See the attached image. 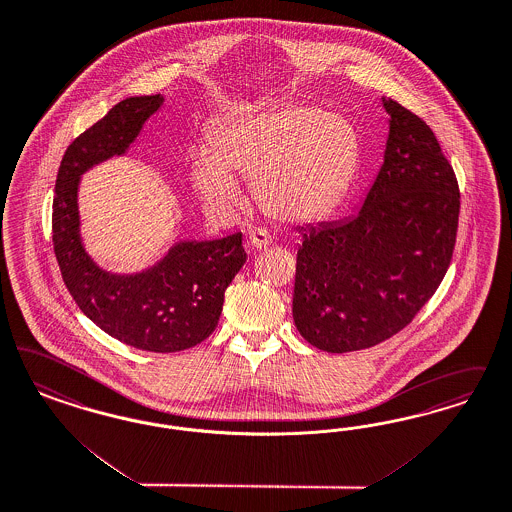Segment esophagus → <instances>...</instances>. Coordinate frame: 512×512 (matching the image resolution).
<instances>
[{
  "instance_id": "1",
  "label": "esophagus",
  "mask_w": 512,
  "mask_h": 512,
  "mask_svg": "<svg viewBox=\"0 0 512 512\" xmlns=\"http://www.w3.org/2000/svg\"><path fill=\"white\" fill-rule=\"evenodd\" d=\"M247 242H249V246L253 247V249H265V247L272 244V234L265 229L251 230Z\"/></svg>"
}]
</instances>
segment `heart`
I'll use <instances>...</instances> for the list:
<instances>
[{
	"label": "heart",
	"instance_id": "b5f03b06",
	"mask_svg": "<svg viewBox=\"0 0 512 512\" xmlns=\"http://www.w3.org/2000/svg\"><path fill=\"white\" fill-rule=\"evenodd\" d=\"M361 143L353 124L325 109L289 104L229 124L213 149L194 155L191 177L213 206L238 196L236 176L274 219L302 223L331 212L359 174Z\"/></svg>",
	"mask_w": 512,
	"mask_h": 512
}]
</instances>
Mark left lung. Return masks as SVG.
I'll list each match as a JSON object with an SVG mask.
<instances>
[{
  "label": "left lung",
  "mask_w": 512,
  "mask_h": 512,
  "mask_svg": "<svg viewBox=\"0 0 512 512\" xmlns=\"http://www.w3.org/2000/svg\"><path fill=\"white\" fill-rule=\"evenodd\" d=\"M382 102L386 155L361 212L300 238L293 319L323 352L365 350L403 331L435 295L456 246L452 164L423 119Z\"/></svg>",
  "instance_id": "obj_1"
}]
</instances>
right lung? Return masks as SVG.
I'll use <instances>...</instances> for the list:
<instances>
[{"mask_svg":"<svg viewBox=\"0 0 512 512\" xmlns=\"http://www.w3.org/2000/svg\"><path fill=\"white\" fill-rule=\"evenodd\" d=\"M164 98L134 96L111 107L66 149L54 187L53 247L71 297L107 335L145 352H181L212 335L225 289L246 263L242 232L212 242L177 244L138 276H113L79 240L77 183L92 164L121 155Z\"/></svg>","mask_w":512,"mask_h":512,"instance_id":"1","label":"right lung"}]
</instances>
